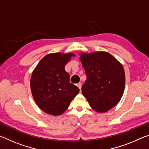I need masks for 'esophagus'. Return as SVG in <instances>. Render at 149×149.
<instances>
[{"label": "esophagus", "mask_w": 149, "mask_h": 149, "mask_svg": "<svg viewBox=\"0 0 149 149\" xmlns=\"http://www.w3.org/2000/svg\"><path fill=\"white\" fill-rule=\"evenodd\" d=\"M77 86L78 87H79V89H81V86H82L81 83H79V84H77Z\"/></svg>", "instance_id": "34e87169"}]
</instances>
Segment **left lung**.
<instances>
[{
    "label": "left lung",
    "mask_w": 149,
    "mask_h": 149,
    "mask_svg": "<svg viewBox=\"0 0 149 149\" xmlns=\"http://www.w3.org/2000/svg\"><path fill=\"white\" fill-rule=\"evenodd\" d=\"M87 75L81 87L89 105L97 112H106L114 107L122 98L125 77L122 65L107 52L80 54Z\"/></svg>",
    "instance_id": "left-lung-1"
}]
</instances>
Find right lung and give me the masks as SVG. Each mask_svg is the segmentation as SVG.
<instances>
[{
	"label": "right lung",
	"mask_w": 149,
	"mask_h": 149,
	"mask_svg": "<svg viewBox=\"0 0 149 149\" xmlns=\"http://www.w3.org/2000/svg\"><path fill=\"white\" fill-rule=\"evenodd\" d=\"M74 54L60 52L42 58L32 73L30 86L37 106L47 114L58 116L69 107L79 89L70 82L65 65Z\"/></svg>",
	"instance_id": "right-lung-1"
}]
</instances>
